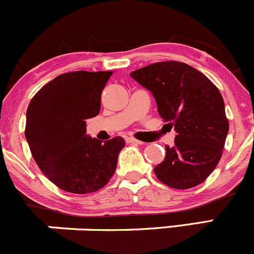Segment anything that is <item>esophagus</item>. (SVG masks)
<instances>
[{"instance_id":"1","label":"esophagus","mask_w":254,"mask_h":254,"mask_svg":"<svg viewBox=\"0 0 254 254\" xmlns=\"http://www.w3.org/2000/svg\"><path fill=\"white\" fill-rule=\"evenodd\" d=\"M126 140L128 143H132V144H142V142H140V140L135 139V138H133V137H127Z\"/></svg>"}]
</instances>
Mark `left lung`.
I'll use <instances>...</instances> for the list:
<instances>
[{
  "instance_id": "left-lung-1",
  "label": "left lung",
  "mask_w": 254,
  "mask_h": 254,
  "mask_svg": "<svg viewBox=\"0 0 254 254\" xmlns=\"http://www.w3.org/2000/svg\"><path fill=\"white\" fill-rule=\"evenodd\" d=\"M129 75L152 92L159 116L177 132L154 174L174 189L201 184L218 164L228 133L218 89L202 72L180 62L155 63Z\"/></svg>"
}]
</instances>
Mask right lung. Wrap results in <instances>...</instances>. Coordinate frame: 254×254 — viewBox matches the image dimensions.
Instances as JSON below:
<instances>
[{"instance_id": "add662e5", "label": "right lung", "mask_w": 254, "mask_h": 254, "mask_svg": "<svg viewBox=\"0 0 254 254\" xmlns=\"http://www.w3.org/2000/svg\"><path fill=\"white\" fill-rule=\"evenodd\" d=\"M112 71H72L42 87L29 102L26 139L45 177L74 194L104 188L114 175L122 137L102 143L86 134V120L97 116L101 92Z\"/></svg>"}]
</instances>
